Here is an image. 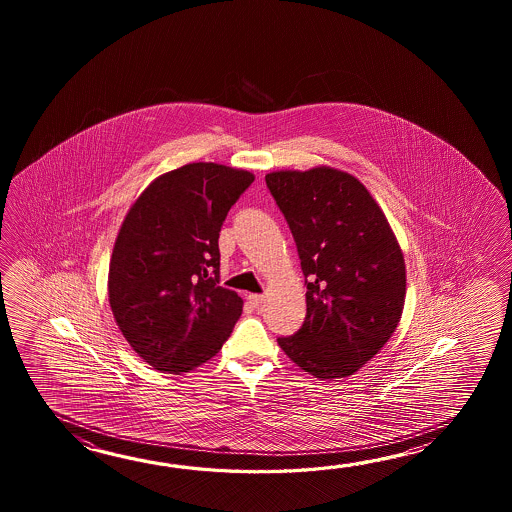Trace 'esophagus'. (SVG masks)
I'll use <instances>...</instances> for the list:
<instances>
[{"instance_id":"34e87169","label":"esophagus","mask_w":512,"mask_h":512,"mask_svg":"<svg viewBox=\"0 0 512 512\" xmlns=\"http://www.w3.org/2000/svg\"><path fill=\"white\" fill-rule=\"evenodd\" d=\"M263 294H249L247 296V302L252 305V307H260L261 304H263Z\"/></svg>"}]
</instances>
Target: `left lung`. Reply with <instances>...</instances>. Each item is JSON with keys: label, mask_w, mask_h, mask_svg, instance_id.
<instances>
[{"label": "left lung", "mask_w": 512, "mask_h": 512, "mask_svg": "<svg viewBox=\"0 0 512 512\" xmlns=\"http://www.w3.org/2000/svg\"><path fill=\"white\" fill-rule=\"evenodd\" d=\"M293 232L307 283L304 326L278 338L283 353L320 381L359 371L401 320V245L368 188L331 166L265 175Z\"/></svg>", "instance_id": "left-lung-1"}]
</instances>
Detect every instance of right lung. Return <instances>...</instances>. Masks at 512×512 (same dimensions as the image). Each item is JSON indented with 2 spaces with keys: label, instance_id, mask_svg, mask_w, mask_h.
<instances>
[{
  "label": "right lung",
  "instance_id": "obj_1",
  "mask_svg": "<svg viewBox=\"0 0 512 512\" xmlns=\"http://www.w3.org/2000/svg\"><path fill=\"white\" fill-rule=\"evenodd\" d=\"M254 174L190 163L159 175L131 205L109 261V305L152 368L181 375L218 353L243 300L219 285V230Z\"/></svg>",
  "mask_w": 512,
  "mask_h": 512
}]
</instances>
